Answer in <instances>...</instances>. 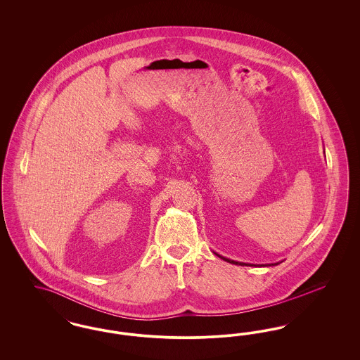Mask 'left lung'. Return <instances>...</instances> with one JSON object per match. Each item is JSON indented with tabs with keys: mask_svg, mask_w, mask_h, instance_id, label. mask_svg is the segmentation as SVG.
Instances as JSON below:
<instances>
[{
	"mask_svg": "<svg viewBox=\"0 0 360 360\" xmlns=\"http://www.w3.org/2000/svg\"><path fill=\"white\" fill-rule=\"evenodd\" d=\"M217 257H221L223 260L225 262H229V263H232V264H241V266H257V264H248V263H241V262H235V260H231V259H226V257H221V255H219V254H216ZM274 264H279V263H274ZM274 264H267V266H274Z\"/></svg>",
	"mask_w": 360,
	"mask_h": 360,
	"instance_id": "1",
	"label": "left lung"
}]
</instances>
